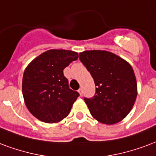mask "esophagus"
Wrapping results in <instances>:
<instances>
[{
  "label": "esophagus",
  "mask_w": 156,
  "mask_h": 156,
  "mask_svg": "<svg viewBox=\"0 0 156 156\" xmlns=\"http://www.w3.org/2000/svg\"><path fill=\"white\" fill-rule=\"evenodd\" d=\"M78 93H79V94H80V96H83V88H79L78 89Z\"/></svg>",
  "instance_id": "34e87169"
}]
</instances>
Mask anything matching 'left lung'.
I'll return each mask as SVG.
<instances>
[{
    "mask_svg": "<svg viewBox=\"0 0 156 156\" xmlns=\"http://www.w3.org/2000/svg\"><path fill=\"white\" fill-rule=\"evenodd\" d=\"M79 59L97 86L93 98H84L91 115L107 125L124 119L132 109L137 96L132 67L119 56L104 50L82 52Z\"/></svg>",
    "mask_w": 156,
    "mask_h": 156,
    "instance_id": "1",
    "label": "left lung"
}]
</instances>
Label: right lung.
Returning <instances> with one entry per match:
<instances>
[{"mask_svg":"<svg viewBox=\"0 0 156 156\" xmlns=\"http://www.w3.org/2000/svg\"><path fill=\"white\" fill-rule=\"evenodd\" d=\"M78 58L76 52L50 49L35 58L25 69L23 97L28 110L37 119L55 123L69 114L79 93L69 88L63 69Z\"/></svg>","mask_w":156,"mask_h":156,"instance_id":"obj_1","label":"right lung"}]
</instances>
